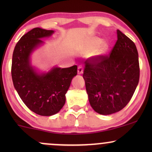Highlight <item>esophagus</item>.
I'll list each match as a JSON object with an SVG mask.
<instances>
[{"label":"esophagus","mask_w":152,"mask_h":152,"mask_svg":"<svg viewBox=\"0 0 152 152\" xmlns=\"http://www.w3.org/2000/svg\"><path fill=\"white\" fill-rule=\"evenodd\" d=\"M83 67L82 66H79L78 67V74H83Z\"/></svg>","instance_id":"obj_1"}]
</instances>
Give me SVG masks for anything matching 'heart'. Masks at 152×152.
Returning a JSON list of instances; mask_svg holds the SVG:
<instances>
[{"label":"heart","instance_id":"obj_1","mask_svg":"<svg viewBox=\"0 0 152 152\" xmlns=\"http://www.w3.org/2000/svg\"><path fill=\"white\" fill-rule=\"evenodd\" d=\"M108 45L98 37H91L80 48L79 53L82 54H90L93 53L94 56H102L107 50Z\"/></svg>","mask_w":152,"mask_h":152}]
</instances>
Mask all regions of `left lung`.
Listing matches in <instances>:
<instances>
[{
    "label": "left lung",
    "instance_id": "8db88e82",
    "mask_svg": "<svg viewBox=\"0 0 152 152\" xmlns=\"http://www.w3.org/2000/svg\"><path fill=\"white\" fill-rule=\"evenodd\" d=\"M136 45L117 30V41L109 56L87 59L83 78L88 101L96 112L109 115L127 105L139 81Z\"/></svg>",
    "mask_w": 152,
    "mask_h": 152
}]
</instances>
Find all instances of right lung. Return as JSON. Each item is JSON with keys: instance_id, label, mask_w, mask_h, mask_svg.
Returning <instances> with one entry per match:
<instances>
[{"instance_id": "obj_1", "label": "right lung", "mask_w": 152, "mask_h": 152, "mask_svg": "<svg viewBox=\"0 0 152 152\" xmlns=\"http://www.w3.org/2000/svg\"><path fill=\"white\" fill-rule=\"evenodd\" d=\"M52 30L35 28L20 38L13 53L11 76L19 96L29 109L41 116L57 114L65 104L66 94L71 80L77 75V66L52 68L47 73H38L31 66L30 56L44 43Z\"/></svg>"}]
</instances>
